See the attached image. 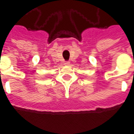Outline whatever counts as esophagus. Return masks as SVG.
Instances as JSON below:
<instances>
[{"label": "esophagus", "instance_id": "34e87169", "mask_svg": "<svg viewBox=\"0 0 134 134\" xmlns=\"http://www.w3.org/2000/svg\"><path fill=\"white\" fill-rule=\"evenodd\" d=\"M70 64V62H64V65H66V66H69Z\"/></svg>", "mask_w": 134, "mask_h": 134}]
</instances>
